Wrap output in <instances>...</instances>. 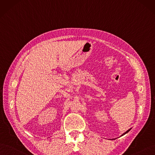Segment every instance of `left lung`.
I'll return each instance as SVG.
<instances>
[{
	"instance_id": "8db88e82",
	"label": "left lung",
	"mask_w": 155,
	"mask_h": 155,
	"mask_svg": "<svg viewBox=\"0 0 155 155\" xmlns=\"http://www.w3.org/2000/svg\"><path fill=\"white\" fill-rule=\"evenodd\" d=\"M130 130H131V128H130V129H129V130H127V131H126V132H124V133H123V134H122V135H121V136H120V137H121V136H123V135H125V134H127V133H128V131H130Z\"/></svg>"
}]
</instances>
